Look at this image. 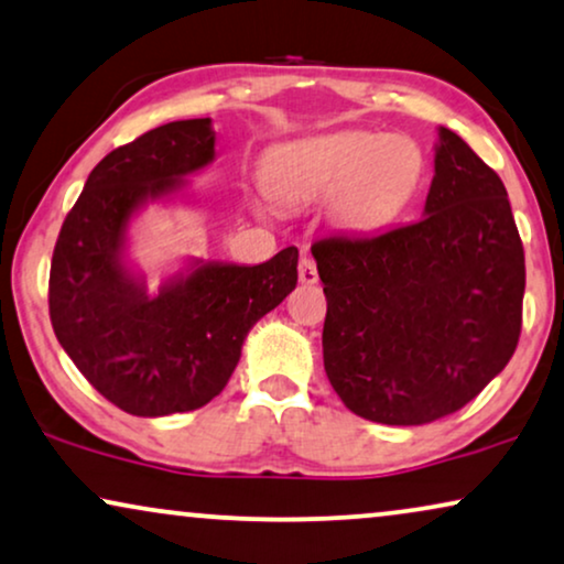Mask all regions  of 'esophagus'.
Listing matches in <instances>:
<instances>
[{
  "label": "esophagus",
  "instance_id": "34e87169",
  "mask_svg": "<svg viewBox=\"0 0 564 564\" xmlns=\"http://www.w3.org/2000/svg\"><path fill=\"white\" fill-rule=\"evenodd\" d=\"M299 281H302L304 286H314V283L319 281L317 265H314L312 258H302V260H299Z\"/></svg>",
  "mask_w": 564,
  "mask_h": 564
}]
</instances>
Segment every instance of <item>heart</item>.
Here are the masks:
<instances>
[{"mask_svg": "<svg viewBox=\"0 0 564 564\" xmlns=\"http://www.w3.org/2000/svg\"><path fill=\"white\" fill-rule=\"evenodd\" d=\"M423 175V152L404 133L329 131L273 149L262 185L275 204L325 198L327 219L348 231H371L408 204Z\"/></svg>", "mask_w": 564, "mask_h": 564, "instance_id": "heart-1", "label": "heart"}]
</instances>
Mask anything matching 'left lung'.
I'll list each match as a JSON object with an SVG mask.
<instances>
[{
  "instance_id": "1",
  "label": "left lung",
  "mask_w": 564,
  "mask_h": 564,
  "mask_svg": "<svg viewBox=\"0 0 564 564\" xmlns=\"http://www.w3.org/2000/svg\"><path fill=\"white\" fill-rule=\"evenodd\" d=\"M433 170L420 221L312 245L327 379L373 423L423 425L462 410L521 335L527 265L506 185L444 126Z\"/></svg>"
}]
</instances>
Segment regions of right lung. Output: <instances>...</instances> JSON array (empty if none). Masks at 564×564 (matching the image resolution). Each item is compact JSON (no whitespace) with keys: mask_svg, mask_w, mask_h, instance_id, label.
Instances as JSON below:
<instances>
[{"mask_svg":"<svg viewBox=\"0 0 564 564\" xmlns=\"http://www.w3.org/2000/svg\"><path fill=\"white\" fill-rule=\"evenodd\" d=\"M212 118L172 120L89 172L51 260L54 333L85 379L129 415L204 408L227 387L254 322L296 289L299 250L260 265L191 258L156 294L129 262L131 221L183 195L216 156Z\"/></svg>","mask_w":564,"mask_h":564,"instance_id":"add662e5","label":"right lung"}]
</instances>
